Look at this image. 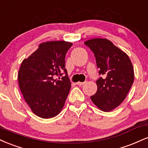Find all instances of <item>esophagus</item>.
<instances>
[{
  "label": "esophagus",
  "instance_id": "1",
  "mask_svg": "<svg viewBox=\"0 0 148 148\" xmlns=\"http://www.w3.org/2000/svg\"><path fill=\"white\" fill-rule=\"evenodd\" d=\"M76 85H78V86H83V85L85 84V82H77L76 83Z\"/></svg>",
  "mask_w": 148,
  "mask_h": 148
}]
</instances>
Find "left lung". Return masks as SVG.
Instances as JSON below:
<instances>
[{
	"label": "left lung",
	"mask_w": 148,
	"mask_h": 148,
	"mask_svg": "<svg viewBox=\"0 0 148 148\" xmlns=\"http://www.w3.org/2000/svg\"><path fill=\"white\" fill-rule=\"evenodd\" d=\"M94 53L99 74L97 90L91 100L105 112L118 107L125 98L134 83L133 65L126 53L107 39L95 38L84 42Z\"/></svg>",
	"instance_id": "8db88e82"
}]
</instances>
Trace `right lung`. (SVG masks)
Segmentation results:
<instances>
[{
    "mask_svg": "<svg viewBox=\"0 0 148 148\" xmlns=\"http://www.w3.org/2000/svg\"><path fill=\"white\" fill-rule=\"evenodd\" d=\"M72 46L65 41L43 42L22 61L18 86L31 111L40 118H53L63 108L71 88L64 58ZM63 73L66 76L62 80L53 79Z\"/></svg>",
    "mask_w": 148,
    "mask_h": 148,
    "instance_id": "add662e5",
    "label": "right lung"
}]
</instances>
